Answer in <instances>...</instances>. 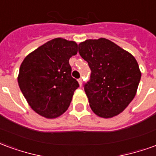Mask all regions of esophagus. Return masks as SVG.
<instances>
[{
    "label": "esophagus",
    "instance_id": "34e87169",
    "mask_svg": "<svg viewBox=\"0 0 156 156\" xmlns=\"http://www.w3.org/2000/svg\"><path fill=\"white\" fill-rule=\"evenodd\" d=\"M78 81V83H79V85H80V86H82V84H83V79H82V78H79Z\"/></svg>",
    "mask_w": 156,
    "mask_h": 156
}]
</instances>
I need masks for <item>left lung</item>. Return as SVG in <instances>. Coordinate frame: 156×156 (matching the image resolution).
<instances>
[{
	"instance_id": "8db88e82",
	"label": "left lung",
	"mask_w": 156,
	"mask_h": 156,
	"mask_svg": "<svg viewBox=\"0 0 156 156\" xmlns=\"http://www.w3.org/2000/svg\"><path fill=\"white\" fill-rule=\"evenodd\" d=\"M78 52L91 69L84 91L93 112L108 119L124 111L136 94L141 78L134 56L106 38L83 41Z\"/></svg>"
}]
</instances>
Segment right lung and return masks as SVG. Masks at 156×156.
Masks as SVG:
<instances>
[{
	"label": "right lung",
	"mask_w": 156,
	"mask_h": 156,
	"mask_svg": "<svg viewBox=\"0 0 156 156\" xmlns=\"http://www.w3.org/2000/svg\"><path fill=\"white\" fill-rule=\"evenodd\" d=\"M78 44L66 39H52L25 58L17 78L19 87L30 107L48 119L59 117L69 107L79 87L71 76V57Z\"/></svg>",
	"instance_id": "1"
}]
</instances>
